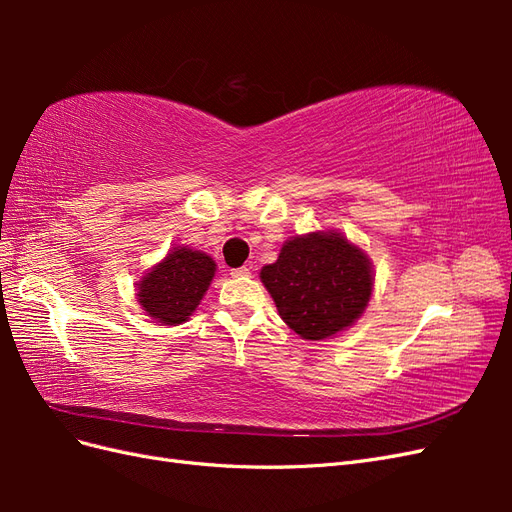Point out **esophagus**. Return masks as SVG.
Segmentation results:
<instances>
[{
    "instance_id": "34e87169",
    "label": "esophagus",
    "mask_w": 512,
    "mask_h": 512,
    "mask_svg": "<svg viewBox=\"0 0 512 512\" xmlns=\"http://www.w3.org/2000/svg\"><path fill=\"white\" fill-rule=\"evenodd\" d=\"M232 277H247L250 275V269L247 267H239V269H232V273H230Z\"/></svg>"
}]
</instances>
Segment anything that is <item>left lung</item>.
<instances>
[{"instance_id": "obj_1", "label": "left lung", "mask_w": 512, "mask_h": 512, "mask_svg": "<svg viewBox=\"0 0 512 512\" xmlns=\"http://www.w3.org/2000/svg\"><path fill=\"white\" fill-rule=\"evenodd\" d=\"M260 280L282 320L312 342L352 327L374 290L367 254L335 230L288 239L273 265L262 267Z\"/></svg>"}]
</instances>
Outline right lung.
<instances>
[{
	"label": "right lung",
	"mask_w": 512,
	"mask_h": 512,
	"mask_svg": "<svg viewBox=\"0 0 512 512\" xmlns=\"http://www.w3.org/2000/svg\"><path fill=\"white\" fill-rule=\"evenodd\" d=\"M215 275V260L198 250L173 247L143 280L136 284V299L151 316L168 327L188 320Z\"/></svg>",
	"instance_id": "right-lung-1"
}]
</instances>
